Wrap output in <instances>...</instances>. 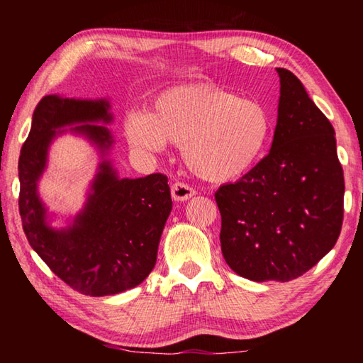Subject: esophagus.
Returning a JSON list of instances; mask_svg holds the SVG:
<instances>
[{"mask_svg": "<svg viewBox=\"0 0 363 363\" xmlns=\"http://www.w3.org/2000/svg\"><path fill=\"white\" fill-rule=\"evenodd\" d=\"M171 195L176 201H186L195 195V189L186 182H174L171 186Z\"/></svg>", "mask_w": 363, "mask_h": 363, "instance_id": "esophagus-1", "label": "esophagus"}]
</instances>
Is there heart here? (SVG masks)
Segmentation results:
<instances>
[{"label": "heart", "instance_id": "b5f03b06", "mask_svg": "<svg viewBox=\"0 0 363 363\" xmlns=\"http://www.w3.org/2000/svg\"><path fill=\"white\" fill-rule=\"evenodd\" d=\"M272 118L256 99H240L216 84H184L164 89L152 112L133 110L125 120L128 143L139 152L182 145V157L196 176L232 181L259 162Z\"/></svg>", "mask_w": 363, "mask_h": 363}]
</instances>
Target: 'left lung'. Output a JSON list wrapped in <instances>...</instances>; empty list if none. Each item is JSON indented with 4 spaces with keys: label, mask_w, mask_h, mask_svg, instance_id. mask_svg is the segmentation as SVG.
<instances>
[{
    "label": "left lung",
    "mask_w": 363,
    "mask_h": 363,
    "mask_svg": "<svg viewBox=\"0 0 363 363\" xmlns=\"http://www.w3.org/2000/svg\"><path fill=\"white\" fill-rule=\"evenodd\" d=\"M280 99L270 152L242 179L214 194L220 250L255 281H290L340 237L344 174L335 130L290 70L277 69Z\"/></svg>",
    "instance_id": "obj_1"
}]
</instances>
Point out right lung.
<instances>
[{
	"label": "right lung",
	"mask_w": 363,
	"mask_h": 363,
	"mask_svg": "<svg viewBox=\"0 0 363 363\" xmlns=\"http://www.w3.org/2000/svg\"><path fill=\"white\" fill-rule=\"evenodd\" d=\"M108 108L106 99L45 96L19 157V211L30 247L60 280L86 296H108L143 284L155 267L160 237L173 208L167 176L120 179L102 160L83 211L65 229L49 227L36 189L49 145L67 131L60 128L83 123L70 131L107 153L113 143L110 131L93 121H112Z\"/></svg>",
	"instance_id": "add662e5"
}]
</instances>
